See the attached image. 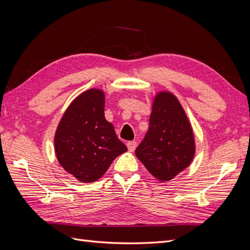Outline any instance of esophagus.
<instances>
[{
	"instance_id": "obj_1",
	"label": "esophagus",
	"mask_w": 250,
	"mask_h": 250,
	"mask_svg": "<svg viewBox=\"0 0 250 250\" xmlns=\"http://www.w3.org/2000/svg\"><path fill=\"white\" fill-rule=\"evenodd\" d=\"M126 146H127L128 151H134L137 147V142L136 141H128L126 143Z\"/></svg>"
}]
</instances>
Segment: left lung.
<instances>
[{
	"mask_svg": "<svg viewBox=\"0 0 250 250\" xmlns=\"http://www.w3.org/2000/svg\"><path fill=\"white\" fill-rule=\"evenodd\" d=\"M189 118L176 96L159 91L152 100L149 128L135 154L155 179L168 182L185 170L195 156Z\"/></svg>",
	"mask_w": 250,
	"mask_h": 250,
	"instance_id": "obj_1",
	"label": "left lung"
}]
</instances>
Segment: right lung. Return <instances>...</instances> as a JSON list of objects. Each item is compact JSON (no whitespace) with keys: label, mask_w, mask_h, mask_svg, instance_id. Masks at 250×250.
I'll return each instance as SVG.
<instances>
[{"label":"right lung","mask_w":250,"mask_h":250,"mask_svg":"<svg viewBox=\"0 0 250 250\" xmlns=\"http://www.w3.org/2000/svg\"><path fill=\"white\" fill-rule=\"evenodd\" d=\"M104 92L91 88L70 103L55 133V152L64 170L81 183H93L127 150L104 118Z\"/></svg>","instance_id":"right-lung-1"}]
</instances>
